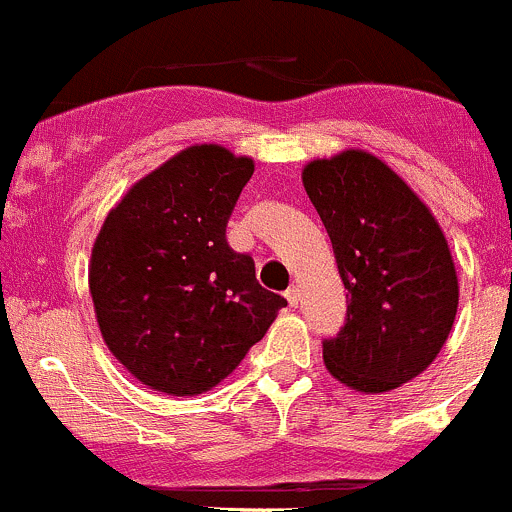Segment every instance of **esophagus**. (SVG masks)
Masks as SVG:
<instances>
[{
  "instance_id": "obj_1",
  "label": "esophagus",
  "mask_w": 512,
  "mask_h": 512,
  "mask_svg": "<svg viewBox=\"0 0 512 512\" xmlns=\"http://www.w3.org/2000/svg\"><path fill=\"white\" fill-rule=\"evenodd\" d=\"M286 298H288V303H291L293 308L298 306V301H301V291H298V286H291L286 291Z\"/></svg>"
}]
</instances>
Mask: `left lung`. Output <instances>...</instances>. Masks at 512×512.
<instances>
[{
	"instance_id": "1",
	"label": "left lung",
	"mask_w": 512,
	"mask_h": 512,
	"mask_svg": "<svg viewBox=\"0 0 512 512\" xmlns=\"http://www.w3.org/2000/svg\"><path fill=\"white\" fill-rule=\"evenodd\" d=\"M348 291L346 323L323 341V363L346 386L386 393L438 356L458 311L448 241L411 186L366 151L303 169Z\"/></svg>"
}]
</instances>
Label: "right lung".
<instances>
[{"label": "right lung", "mask_w": 512, "mask_h": 512, "mask_svg": "<svg viewBox=\"0 0 512 512\" xmlns=\"http://www.w3.org/2000/svg\"><path fill=\"white\" fill-rule=\"evenodd\" d=\"M251 174L246 156L191 146L144 176L96 236L89 288L101 336L154 391L214 388L286 306L256 281L254 258L226 241Z\"/></svg>", "instance_id": "obj_1"}]
</instances>
